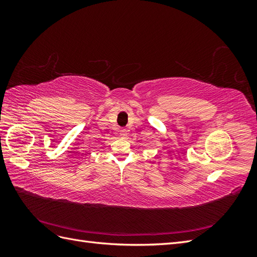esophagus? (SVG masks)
I'll list each match as a JSON object with an SVG mask.
<instances>
[{
	"instance_id": "1",
	"label": "esophagus",
	"mask_w": 257,
	"mask_h": 257,
	"mask_svg": "<svg viewBox=\"0 0 257 257\" xmlns=\"http://www.w3.org/2000/svg\"><path fill=\"white\" fill-rule=\"evenodd\" d=\"M119 134H120V136H121V137H126V136H127V131H126V130H124V128H122V130H120V131H119Z\"/></svg>"
}]
</instances>
